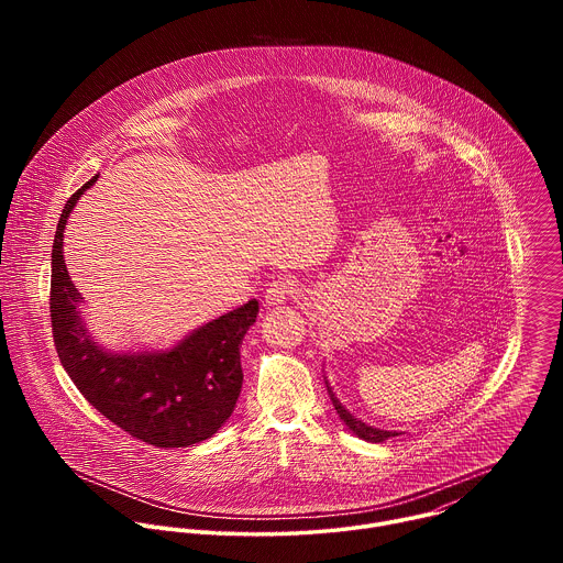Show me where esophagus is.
<instances>
[{
    "instance_id": "esophagus-1",
    "label": "esophagus",
    "mask_w": 563,
    "mask_h": 563,
    "mask_svg": "<svg viewBox=\"0 0 563 563\" xmlns=\"http://www.w3.org/2000/svg\"><path fill=\"white\" fill-rule=\"evenodd\" d=\"M300 294V287L296 280H289V278H280V280H274L267 289H265V302L269 307L274 305H283L287 302L289 298L298 296Z\"/></svg>"
}]
</instances>
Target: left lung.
I'll use <instances>...</instances> for the list:
<instances>
[{
	"label": "left lung",
	"instance_id": "1",
	"mask_svg": "<svg viewBox=\"0 0 563 563\" xmlns=\"http://www.w3.org/2000/svg\"><path fill=\"white\" fill-rule=\"evenodd\" d=\"M325 385H328V391H330V398H332V406H334V410H336V415L341 417V421L347 426V430L350 432H354L358 439H363V441H369V443H383V441H387V439H391V437H398V434H404V432H398V430H383V428H374V426H367L365 421H361V419H356L343 404L341 400L336 398V394H334V389H332V385L325 380Z\"/></svg>",
	"mask_w": 563,
	"mask_h": 563
}]
</instances>
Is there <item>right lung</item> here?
<instances>
[{
    "instance_id": "1",
    "label": "right lung",
    "mask_w": 563,
    "mask_h": 563,
    "mask_svg": "<svg viewBox=\"0 0 563 563\" xmlns=\"http://www.w3.org/2000/svg\"><path fill=\"white\" fill-rule=\"evenodd\" d=\"M93 176L62 209L53 240L51 323L57 356L89 404L131 437L155 448H187L213 437L243 387L240 345L256 323L250 300L187 334L169 350L111 352L87 330L79 294L64 263V229Z\"/></svg>"
}]
</instances>
